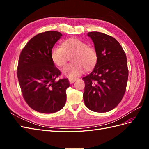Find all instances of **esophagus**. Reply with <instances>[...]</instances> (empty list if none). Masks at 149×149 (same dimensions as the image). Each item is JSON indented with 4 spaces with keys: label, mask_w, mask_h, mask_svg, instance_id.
<instances>
[{
    "label": "esophagus",
    "mask_w": 149,
    "mask_h": 149,
    "mask_svg": "<svg viewBox=\"0 0 149 149\" xmlns=\"http://www.w3.org/2000/svg\"><path fill=\"white\" fill-rule=\"evenodd\" d=\"M70 83H74L76 80H77V78H69L68 79Z\"/></svg>",
    "instance_id": "esophagus-1"
}]
</instances>
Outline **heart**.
Returning a JSON list of instances; mask_svg holds the SVG:
<instances>
[{"instance_id":"b5f03b06","label":"heart","mask_w":149,"mask_h":149,"mask_svg":"<svg viewBox=\"0 0 149 149\" xmlns=\"http://www.w3.org/2000/svg\"><path fill=\"white\" fill-rule=\"evenodd\" d=\"M72 63L67 65L62 72L69 78L81 74L84 70H90L97 61V53L95 48L76 38H68L62 43L61 47H53L51 52L52 59L58 66H63L71 56Z\"/></svg>"}]
</instances>
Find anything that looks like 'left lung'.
Masks as SVG:
<instances>
[{"instance_id": "left-lung-1", "label": "left lung", "mask_w": 149, "mask_h": 149, "mask_svg": "<svg viewBox=\"0 0 149 149\" xmlns=\"http://www.w3.org/2000/svg\"><path fill=\"white\" fill-rule=\"evenodd\" d=\"M97 53L93 71L83 78L85 106L94 112L110 111L119 104L128 79L127 57L123 47L110 35L98 31L88 33Z\"/></svg>"}]
</instances>
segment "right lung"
I'll return each mask as SVG.
<instances>
[{
    "instance_id": "1",
    "label": "right lung",
    "mask_w": 149,
    "mask_h": 149,
    "mask_svg": "<svg viewBox=\"0 0 149 149\" xmlns=\"http://www.w3.org/2000/svg\"><path fill=\"white\" fill-rule=\"evenodd\" d=\"M62 34L56 31L40 33L22 49L17 67V77L25 102L33 110L51 114L65 105L66 78L57 80L61 72L52 59L54 45Z\"/></svg>"
}]
</instances>
